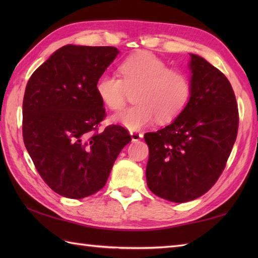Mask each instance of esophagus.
<instances>
[{"mask_svg": "<svg viewBox=\"0 0 258 258\" xmlns=\"http://www.w3.org/2000/svg\"><path fill=\"white\" fill-rule=\"evenodd\" d=\"M131 136H132L133 142H138V141L143 139V134L140 132H131Z\"/></svg>", "mask_w": 258, "mask_h": 258, "instance_id": "obj_1", "label": "esophagus"}]
</instances>
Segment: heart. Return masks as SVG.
I'll return each instance as SVG.
<instances>
[{
  "instance_id": "b5f03b06",
  "label": "heart",
  "mask_w": 258,
  "mask_h": 258,
  "mask_svg": "<svg viewBox=\"0 0 258 258\" xmlns=\"http://www.w3.org/2000/svg\"><path fill=\"white\" fill-rule=\"evenodd\" d=\"M118 75L105 72L98 76L95 91L109 109L125 105L128 91H135V105L112 116L114 123L130 131H139L153 124L168 123L187 105L191 94L189 76L184 71L168 69L162 58L142 52L126 58L118 68Z\"/></svg>"
}]
</instances>
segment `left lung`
Masks as SVG:
<instances>
[{"instance_id": "1", "label": "left lung", "mask_w": 258, "mask_h": 258, "mask_svg": "<svg viewBox=\"0 0 258 258\" xmlns=\"http://www.w3.org/2000/svg\"><path fill=\"white\" fill-rule=\"evenodd\" d=\"M189 55L187 105L166 127L144 135L150 149L147 186L174 203L199 199L216 183L238 130L237 103L229 81L205 58Z\"/></svg>"}]
</instances>
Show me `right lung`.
Returning a JSON list of instances; mask_svg holds the SVG:
<instances>
[{
  "label": "right lung",
  "instance_id": "add662e5",
  "mask_svg": "<svg viewBox=\"0 0 258 258\" xmlns=\"http://www.w3.org/2000/svg\"><path fill=\"white\" fill-rule=\"evenodd\" d=\"M118 53L113 46L65 45L27 82L25 147L44 182L68 199L103 188L119 152L132 141L119 125L97 132L105 108L95 84Z\"/></svg>",
  "mask_w": 258,
  "mask_h": 258
}]
</instances>
